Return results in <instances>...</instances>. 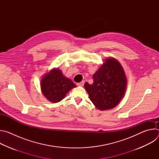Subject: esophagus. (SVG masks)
<instances>
[{
  "instance_id": "34e87169",
  "label": "esophagus",
  "mask_w": 159,
  "mask_h": 159,
  "mask_svg": "<svg viewBox=\"0 0 159 159\" xmlns=\"http://www.w3.org/2000/svg\"><path fill=\"white\" fill-rule=\"evenodd\" d=\"M84 83H85V82H84V80H83V81L79 82V83H77V85L78 86H83L84 84Z\"/></svg>"
}]
</instances>
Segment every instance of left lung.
Segmentation results:
<instances>
[{
    "instance_id": "1",
    "label": "left lung",
    "mask_w": 159,
    "mask_h": 159,
    "mask_svg": "<svg viewBox=\"0 0 159 159\" xmlns=\"http://www.w3.org/2000/svg\"><path fill=\"white\" fill-rule=\"evenodd\" d=\"M93 83L85 82V89L94 105L99 110L114 108L123 99L127 87V79L120 63L108 57L93 75Z\"/></svg>"
}]
</instances>
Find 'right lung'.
Listing matches in <instances>:
<instances>
[{
	"instance_id": "add662e5",
	"label": "right lung",
	"mask_w": 159,
	"mask_h": 159,
	"mask_svg": "<svg viewBox=\"0 0 159 159\" xmlns=\"http://www.w3.org/2000/svg\"><path fill=\"white\" fill-rule=\"evenodd\" d=\"M40 85L43 96L53 103L61 101L71 89L76 87V85L64 76L58 68H54L43 75Z\"/></svg>"
}]
</instances>
